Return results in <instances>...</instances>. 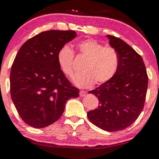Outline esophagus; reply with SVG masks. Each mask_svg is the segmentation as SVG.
Masks as SVG:
<instances>
[{"instance_id": "34e87169", "label": "esophagus", "mask_w": 159, "mask_h": 159, "mask_svg": "<svg viewBox=\"0 0 159 159\" xmlns=\"http://www.w3.org/2000/svg\"><path fill=\"white\" fill-rule=\"evenodd\" d=\"M85 94H86L85 91H84V90H81L79 92V96H81V97H82V96H84Z\"/></svg>"}]
</instances>
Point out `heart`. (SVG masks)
I'll list each match as a JSON object with an SVG mask.
<instances>
[{"label": "heart", "mask_w": 159, "mask_h": 159, "mask_svg": "<svg viewBox=\"0 0 159 159\" xmlns=\"http://www.w3.org/2000/svg\"><path fill=\"white\" fill-rule=\"evenodd\" d=\"M81 55L86 57L82 63L80 73L75 75L72 81L78 87L87 88L96 82L102 84L114 76L119 66V55L114 48L104 47L93 39H86L77 44ZM74 54L69 45H63L57 54V61L66 75L71 76L73 72Z\"/></svg>", "instance_id": "obj_1"}]
</instances>
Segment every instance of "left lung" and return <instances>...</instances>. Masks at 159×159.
Masks as SVG:
<instances>
[{
	"label": "left lung",
	"mask_w": 159,
	"mask_h": 159,
	"mask_svg": "<svg viewBox=\"0 0 159 159\" xmlns=\"http://www.w3.org/2000/svg\"><path fill=\"white\" fill-rule=\"evenodd\" d=\"M106 36L118 53L119 66L111 80L89 92L97 96L98 106L87 117L103 130L116 132L130 126L143 109L148 76L141 56L120 38Z\"/></svg>",
	"instance_id": "obj_1"
}]
</instances>
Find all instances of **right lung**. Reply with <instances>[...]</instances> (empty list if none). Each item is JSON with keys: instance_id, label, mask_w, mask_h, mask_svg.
<instances>
[{"instance_id": "right-lung-1", "label": "right lung", "mask_w": 159, "mask_h": 159, "mask_svg": "<svg viewBox=\"0 0 159 159\" xmlns=\"http://www.w3.org/2000/svg\"><path fill=\"white\" fill-rule=\"evenodd\" d=\"M73 30H48L22 45L10 72V94L27 125L44 128L63 114L66 102L79 96L57 61L59 49L76 37Z\"/></svg>"}]
</instances>
